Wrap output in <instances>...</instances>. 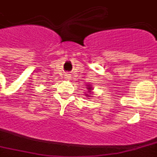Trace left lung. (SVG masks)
Masks as SVG:
<instances>
[{"instance_id": "1", "label": "left lung", "mask_w": 157, "mask_h": 157, "mask_svg": "<svg viewBox=\"0 0 157 157\" xmlns=\"http://www.w3.org/2000/svg\"><path fill=\"white\" fill-rule=\"evenodd\" d=\"M89 89H90V88H89ZM90 90H91V89H90Z\"/></svg>"}]
</instances>
